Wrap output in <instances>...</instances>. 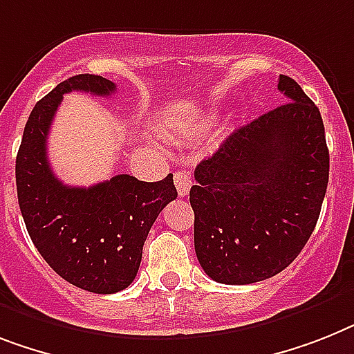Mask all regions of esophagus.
<instances>
[{
    "instance_id": "obj_1",
    "label": "esophagus",
    "mask_w": 354,
    "mask_h": 354,
    "mask_svg": "<svg viewBox=\"0 0 354 354\" xmlns=\"http://www.w3.org/2000/svg\"><path fill=\"white\" fill-rule=\"evenodd\" d=\"M175 188H177V194L180 197H186L189 194V188H192V174L186 170H180L174 175Z\"/></svg>"
}]
</instances>
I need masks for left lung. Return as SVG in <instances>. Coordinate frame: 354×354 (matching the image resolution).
I'll use <instances>...</instances> for the list:
<instances>
[{"mask_svg": "<svg viewBox=\"0 0 354 354\" xmlns=\"http://www.w3.org/2000/svg\"><path fill=\"white\" fill-rule=\"evenodd\" d=\"M279 90L288 103L233 131L195 168V253L221 284H253L286 270L309 241L326 197L320 110L288 75Z\"/></svg>", "mask_w": 354, "mask_h": 354, "instance_id": "8db88e82", "label": "left lung"}]
</instances>
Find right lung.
Masks as SVG:
<instances>
[{"label":"right lung","instance_id":"obj_1","mask_svg":"<svg viewBox=\"0 0 354 354\" xmlns=\"http://www.w3.org/2000/svg\"><path fill=\"white\" fill-rule=\"evenodd\" d=\"M72 90L110 95L115 84L79 74L37 101L16 157L17 201L34 246L61 279L92 293H118L136 279L151 224L177 189L171 174L157 183L124 174L88 188L61 183L46 139L63 93Z\"/></svg>","mask_w":354,"mask_h":354}]
</instances>
